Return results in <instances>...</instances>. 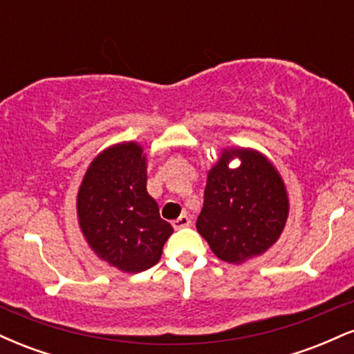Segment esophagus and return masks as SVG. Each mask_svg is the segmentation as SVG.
<instances>
[{
	"label": "esophagus",
	"instance_id": "obj_1",
	"mask_svg": "<svg viewBox=\"0 0 354 354\" xmlns=\"http://www.w3.org/2000/svg\"><path fill=\"white\" fill-rule=\"evenodd\" d=\"M191 225V219L189 216H186V214H181L180 218H176L173 221V228L174 230H181V228H186V226Z\"/></svg>",
	"mask_w": 354,
	"mask_h": 354
}]
</instances>
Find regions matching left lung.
I'll return each instance as SVG.
<instances>
[{
    "label": "left lung",
    "instance_id": "8db88e82",
    "mask_svg": "<svg viewBox=\"0 0 354 354\" xmlns=\"http://www.w3.org/2000/svg\"><path fill=\"white\" fill-rule=\"evenodd\" d=\"M233 159L236 169L229 166ZM288 214V191L274 165L258 149L226 148L208 171L196 230L221 261L241 265L278 241Z\"/></svg>",
    "mask_w": 354,
    "mask_h": 354
}]
</instances>
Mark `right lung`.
I'll use <instances>...</instances> for the list:
<instances>
[{
	"label": "right lung",
	"instance_id": "right-lung-1",
	"mask_svg": "<svg viewBox=\"0 0 354 354\" xmlns=\"http://www.w3.org/2000/svg\"><path fill=\"white\" fill-rule=\"evenodd\" d=\"M146 161L136 141L109 146L89 163L76 196L88 246L123 273H141L156 265L173 233L146 191Z\"/></svg>",
	"mask_w": 354,
	"mask_h": 354
}]
</instances>
